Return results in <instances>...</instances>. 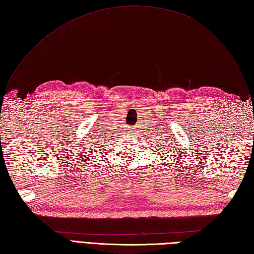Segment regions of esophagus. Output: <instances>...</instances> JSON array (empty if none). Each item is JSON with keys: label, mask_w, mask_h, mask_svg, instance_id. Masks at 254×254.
<instances>
[{"label": "esophagus", "mask_w": 254, "mask_h": 254, "mask_svg": "<svg viewBox=\"0 0 254 254\" xmlns=\"http://www.w3.org/2000/svg\"><path fill=\"white\" fill-rule=\"evenodd\" d=\"M134 131L133 130H130V133H129V134H135V133H133Z\"/></svg>", "instance_id": "34e87169"}]
</instances>
